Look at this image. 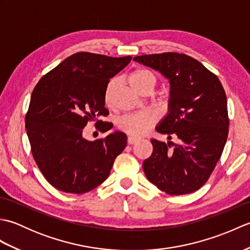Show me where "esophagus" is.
<instances>
[{"mask_svg":"<svg viewBox=\"0 0 250 250\" xmlns=\"http://www.w3.org/2000/svg\"><path fill=\"white\" fill-rule=\"evenodd\" d=\"M137 141H139V139H137V137H135V136H129L128 137V144L129 145H133L134 143H136Z\"/></svg>","mask_w":250,"mask_h":250,"instance_id":"1","label":"esophagus"}]
</instances>
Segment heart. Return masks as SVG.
I'll list each match as a JSON object with an SVG mask.
<instances>
[{
    "instance_id": "heart-1",
    "label": "heart",
    "mask_w": 250,
    "mask_h": 250,
    "mask_svg": "<svg viewBox=\"0 0 250 250\" xmlns=\"http://www.w3.org/2000/svg\"><path fill=\"white\" fill-rule=\"evenodd\" d=\"M129 81L132 88L136 92L143 94L146 91L152 92L156 87L157 78L145 68H136L131 73ZM116 88V79H110L105 89L104 99L107 105L113 104V98ZM117 128L131 136H141L147 133L155 124V118L150 114H126L120 116L116 121Z\"/></svg>"
}]
</instances>
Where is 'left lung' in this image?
I'll return each mask as SVG.
<instances>
[{
    "mask_svg": "<svg viewBox=\"0 0 250 250\" xmlns=\"http://www.w3.org/2000/svg\"><path fill=\"white\" fill-rule=\"evenodd\" d=\"M133 60L168 78L169 109L157 131L177 141L151 140L152 153L143 163L146 177L167 194L194 192L208 180L226 145L229 116L225 89L214 73L185 54L163 52Z\"/></svg>",
    "mask_w": 250,
    "mask_h": 250,
    "instance_id": "left-lung-1",
    "label": "left lung"
}]
</instances>
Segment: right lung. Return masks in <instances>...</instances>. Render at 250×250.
Masks as SVG:
<instances>
[{
  "label": "right lung",
  "instance_id": "obj_1",
  "mask_svg": "<svg viewBox=\"0 0 250 250\" xmlns=\"http://www.w3.org/2000/svg\"><path fill=\"white\" fill-rule=\"evenodd\" d=\"M132 57L77 52L42 77L31 95L25 128L31 151L47 182L66 193L82 194L108 177L126 135L116 131L90 142L83 137L88 122L107 116L104 93L111 77ZM106 132L107 125L99 126Z\"/></svg>",
  "mask_w": 250,
  "mask_h": 250
}]
</instances>
